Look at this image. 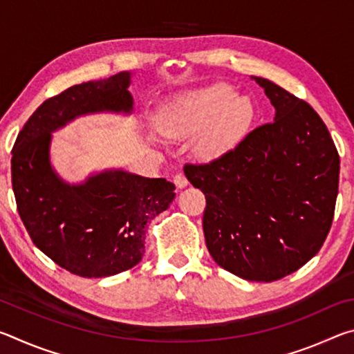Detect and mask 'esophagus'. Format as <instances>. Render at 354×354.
Here are the masks:
<instances>
[{
  "label": "esophagus",
  "mask_w": 354,
  "mask_h": 354,
  "mask_svg": "<svg viewBox=\"0 0 354 354\" xmlns=\"http://www.w3.org/2000/svg\"><path fill=\"white\" fill-rule=\"evenodd\" d=\"M173 183H175V185L178 189H184L185 185L189 184V179L185 178V175H183V173H178V175L173 178Z\"/></svg>",
  "instance_id": "34e87169"
}]
</instances>
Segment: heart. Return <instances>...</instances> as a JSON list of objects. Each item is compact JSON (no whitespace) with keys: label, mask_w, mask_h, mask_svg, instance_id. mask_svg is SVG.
I'll return each instance as SVG.
<instances>
[{"label":"heart","mask_w":354,"mask_h":354,"mask_svg":"<svg viewBox=\"0 0 354 354\" xmlns=\"http://www.w3.org/2000/svg\"><path fill=\"white\" fill-rule=\"evenodd\" d=\"M254 120V106L247 97H236L227 84L187 92L176 98L160 117V129L169 136L205 133L198 140V151L206 158H217L242 139Z\"/></svg>","instance_id":"1"}]
</instances>
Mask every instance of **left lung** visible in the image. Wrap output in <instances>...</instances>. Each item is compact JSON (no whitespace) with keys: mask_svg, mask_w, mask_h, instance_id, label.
<instances>
[{"mask_svg":"<svg viewBox=\"0 0 354 354\" xmlns=\"http://www.w3.org/2000/svg\"><path fill=\"white\" fill-rule=\"evenodd\" d=\"M274 106L232 149L184 173L206 196L203 215L212 259L236 277L272 283L319 253L331 230L340 159L306 101L254 76Z\"/></svg>","mask_w":354,"mask_h":354,"instance_id":"left-lung-1","label":"left lung"}]
</instances>
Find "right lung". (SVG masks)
<instances>
[{
	"instance_id": "1",
	"label": "right lung",
	"mask_w": 354,
	"mask_h": 354,
	"mask_svg": "<svg viewBox=\"0 0 354 354\" xmlns=\"http://www.w3.org/2000/svg\"><path fill=\"white\" fill-rule=\"evenodd\" d=\"M129 73L77 84L44 101L12 148V189L35 247L82 278L129 270L145 253L147 223L169 209L175 184L127 171H104L67 185L50 165L51 133L88 112H129Z\"/></svg>"
}]
</instances>
